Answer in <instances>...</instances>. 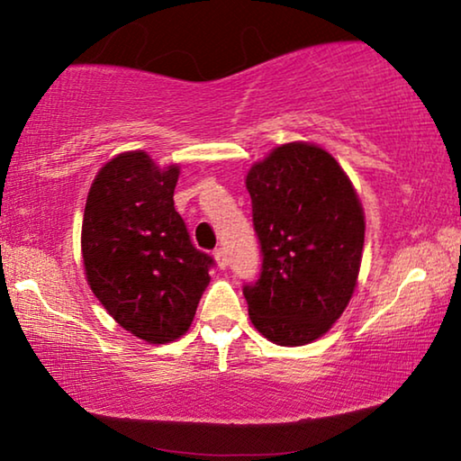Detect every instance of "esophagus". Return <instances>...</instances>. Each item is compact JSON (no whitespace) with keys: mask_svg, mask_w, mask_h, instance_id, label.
<instances>
[{"mask_svg":"<svg viewBox=\"0 0 461 461\" xmlns=\"http://www.w3.org/2000/svg\"><path fill=\"white\" fill-rule=\"evenodd\" d=\"M214 258L218 262V268H226V266H229V259H226V251L222 249V247H218V249L214 251Z\"/></svg>","mask_w":461,"mask_h":461,"instance_id":"1","label":"esophagus"}]
</instances>
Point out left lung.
<instances>
[{"label":"left lung","instance_id":"obj_1","mask_svg":"<svg viewBox=\"0 0 461 461\" xmlns=\"http://www.w3.org/2000/svg\"><path fill=\"white\" fill-rule=\"evenodd\" d=\"M262 268L243 285L249 318L272 343L322 337L349 303L362 262L364 212L337 159L286 143L247 175Z\"/></svg>","mask_w":461,"mask_h":461}]
</instances>
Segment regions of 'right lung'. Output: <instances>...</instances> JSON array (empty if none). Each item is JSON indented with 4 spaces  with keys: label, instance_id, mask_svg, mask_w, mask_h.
Here are the masks:
<instances>
[{
    "label": "right lung",
    "instance_id": "obj_1",
    "mask_svg": "<svg viewBox=\"0 0 461 461\" xmlns=\"http://www.w3.org/2000/svg\"><path fill=\"white\" fill-rule=\"evenodd\" d=\"M178 166L159 172L145 151L120 153L91 185L83 262L91 291L124 330L148 343L189 329L214 258L175 210Z\"/></svg>",
    "mask_w": 461,
    "mask_h": 461
}]
</instances>
